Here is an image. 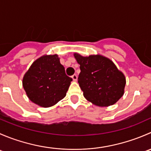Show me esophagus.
I'll return each instance as SVG.
<instances>
[{"instance_id":"obj_1","label":"esophagus","mask_w":151,"mask_h":151,"mask_svg":"<svg viewBox=\"0 0 151 151\" xmlns=\"http://www.w3.org/2000/svg\"><path fill=\"white\" fill-rule=\"evenodd\" d=\"M72 79H73V80H74V81H77V74H74V75H72Z\"/></svg>"}]
</instances>
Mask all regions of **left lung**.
I'll use <instances>...</instances> for the list:
<instances>
[{
	"label": "left lung",
	"mask_w": 151,
	"mask_h": 151,
	"mask_svg": "<svg viewBox=\"0 0 151 151\" xmlns=\"http://www.w3.org/2000/svg\"><path fill=\"white\" fill-rule=\"evenodd\" d=\"M74 56L80 65L79 85L88 101L109 106L123 96L126 77L110 59L101 55L84 57L74 53Z\"/></svg>",
	"instance_id": "obj_1"
}]
</instances>
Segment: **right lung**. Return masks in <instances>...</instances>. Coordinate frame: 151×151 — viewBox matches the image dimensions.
Instances as JSON below:
<instances>
[{
	"mask_svg": "<svg viewBox=\"0 0 151 151\" xmlns=\"http://www.w3.org/2000/svg\"><path fill=\"white\" fill-rule=\"evenodd\" d=\"M71 81L58 55H45L36 59L26 71L22 86L32 102L50 107L66 96Z\"/></svg>",
	"mask_w": 151,
	"mask_h": 151,
	"instance_id": "right-lung-1",
	"label": "right lung"
}]
</instances>
